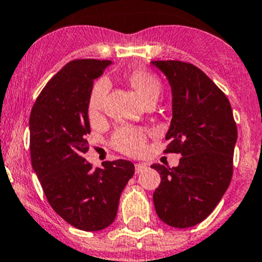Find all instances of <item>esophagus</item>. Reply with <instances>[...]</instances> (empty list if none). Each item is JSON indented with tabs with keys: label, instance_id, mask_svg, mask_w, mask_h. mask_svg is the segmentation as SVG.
I'll return each instance as SVG.
<instances>
[{
	"label": "esophagus",
	"instance_id": "esophagus-1",
	"mask_svg": "<svg viewBox=\"0 0 262 262\" xmlns=\"http://www.w3.org/2000/svg\"><path fill=\"white\" fill-rule=\"evenodd\" d=\"M148 166L145 163H137L136 164V173H142L143 170H145Z\"/></svg>",
	"mask_w": 262,
	"mask_h": 262
}]
</instances>
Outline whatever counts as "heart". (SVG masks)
<instances>
[{
    "label": "heart",
    "instance_id": "b5f03b06",
    "mask_svg": "<svg viewBox=\"0 0 262 262\" xmlns=\"http://www.w3.org/2000/svg\"><path fill=\"white\" fill-rule=\"evenodd\" d=\"M130 82L145 103L158 100L162 92L161 81L156 75L147 71H134L130 75ZM109 80L106 78L99 79L92 90L89 101V112L92 115H98L104 108V103L109 93ZM117 148L126 154H138L142 152L145 143V137L142 132L132 128H123L117 132L114 137Z\"/></svg>",
    "mask_w": 262,
    "mask_h": 262
}]
</instances>
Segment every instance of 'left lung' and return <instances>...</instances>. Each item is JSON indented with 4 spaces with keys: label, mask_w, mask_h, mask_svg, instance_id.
Returning <instances> with one entry per match:
<instances>
[{
    "label": "left lung",
    "mask_w": 262,
    "mask_h": 262,
    "mask_svg": "<svg viewBox=\"0 0 262 262\" xmlns=\"http://www.w3.org/2000/svg\"><path fill=\"white\" fill-rule=\"evenodd\" d=\"M172 92V120L166 153H181L180 166L152 164L161 174L153 193L156 212L176 228L196 226L214 210L232 178L237 128L226 95L188 62L150 61Z\"/></svg>",
    "instance_id": "obj_1"
}]
</instances>
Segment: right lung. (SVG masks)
Masks as SVG:
<instances>
[{
	"label": "right lung",
	"mask_w": 262,
	"mask_h": 262,
	"mask_svg": "<svg viewBox=\"0 0 262 262\" xmlns=\"http://www.w3.org/2000/svg\"><path fill=\"white\" fill-rule=\"evenodd\" d=\"M109 65L110 60L70 61L46 84L30 114L32 169L54 211L82 231L113 224L120 194L134 174V164L125 159L94 169L84 158L93 85Z\"/></svg>",
	"instance_id": "obj_1"
}]
</instances>
